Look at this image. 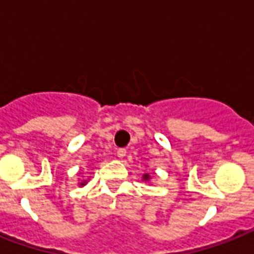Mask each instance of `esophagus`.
I'll use <instances>...</instances> for the list:
<instances>
[{
    "label": "esophagus",
    "mask_w": 254,
    "mask_h": 254,
    "mask_svg": "<svg viewBox=\"0 0 254 254\" xmlns=\"http://www.w3.org/2000/svg\"><path fill=\"white\" fill-rule=\"evenodd\" d=\"M125 155H127V149H119L117 150V157L119 158H124Z\"/></svg>",
    "instance_id": "obj_1"
}]
</instances>
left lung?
Segmentation results:
<instances>
[{"label": "left lung", "instance_id": "left-lung-1", "mask_svg": "<svg viewBox=\"0 0 254 254\" xmlns=\"http://www.w3.org/2000/svg\"><path fill=\"white\" fill-rule=\"evenodd\" d=\"M142 179H143V181H145V182H147V181H149V179H150V175H149V174H143Z\"/></svg>", "mask_w": 254, "mask_h": 254}]
</instances>
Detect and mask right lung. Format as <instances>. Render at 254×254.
I'll return each mask as SVG.
<instances>
[{"mask_svg":"<svg viewBox=\"0 0 254 254\" xmlns=\"http://www.w3.org/2000/svg\"><path fill=\"white\" fill-rule=\"evenodd\" d=\"M85 183H87V182H85V181H84V182H81V183H79V185H80V186H84V185H85Z\"/></svg>","mask_w":254,"mask_h":254,"instance_id":"add662e5","label":"right lung"}]
</instances>
